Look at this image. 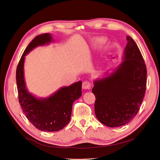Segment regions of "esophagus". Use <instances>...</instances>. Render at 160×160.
I'll return each mask as SVG.
<instances>
[{
	"mask_svg": "<svg viewBox=\"0 0 160 160\" xmlns=\"http://www.w3.org/2000/svg\"><path fill=\"white\" fill-rule=\"evenodd\" d=\"M91 87V83L89 81H85L82 83V88L83 89H90Z\"/></svg>",
	"mask_w": 160,
	"mask_h": 160,
	"instance_id": "34e87169",
	"label": "esophagus"
}]
</instances>
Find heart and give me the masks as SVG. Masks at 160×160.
I'll return each instance as SVG.
<instances>
[{
  "label": "heart",
  "mask_w": 160,
  "mask_h": 160,
  "mask_svg": "<svg viewBox=\"0 0 160 160\" xmlns=\"http://www.w3.org/2000/svg\"><path fill=\"white\" fill-rule=\"evenodd\" d=\"M104 41H105V39H104V38L98 39L97 41V44H98V45H103L104 43Z\"/></svg>",
  "instance_id": "obj_1"
}]
</instances>
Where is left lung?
<instances>
[{"instance_id":"obj_1","label":"left lung","mask_w":160,"mask_h":160,"mask_svg":"<svg viewBox=\"0 0 160 160\" xmlns=\"http://www.w3.org/2000/svg\"><path fill=\"white\" fill-rule=\"evenodd\" d=\"M122 62L107 77L94 81L97 119L108 127H119L138 114L146 91L147 67L136 42L127 37Z\"/></svg>"}]
</instances>
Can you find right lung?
Listing matches in <instances>:
<instances>
[{
  "instance_id": "1",
  "label": "right lung",
  "mask_w": 160,
  "mask_h": 160,
  "mask_svg": "<svg viewBox=\"0 0 160 160\" xmlns=\"http://www.w3.org/2000/svg\"><path fill=\"white\" fill-rule=\"evenodd\" d=\"M52 38L50 33L36 36L24 50L16 70L19 101L22 111L36 128L45 132L63 129L70 121L73 102L82 95L81 81L63 87L45 98H38L28 91L23 71L25 56L36 47L48 44L53 40Z\"/></svg>"
}]
</instances>
